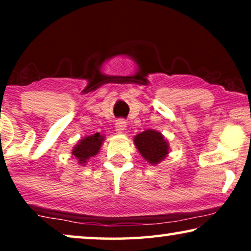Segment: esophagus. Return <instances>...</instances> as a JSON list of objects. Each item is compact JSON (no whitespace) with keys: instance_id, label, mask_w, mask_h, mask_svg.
Here are the masks:
<instances>
[{"instance_id":"34e87169","label":"esophagus","mask_w":251,"mask_h":251,"mask_svg":"<svg viewBox=\"0 0 251 251\" xmlns=\"http://www.w3.org/2000/svg\"><path fill=\"white\" fill-rule=\"evenodd\" d=\"M115 126H116V131L121 133V132H123L126 130V122L123 119H120V120H118V121H116Z\"/></svg>"}]
</instances>
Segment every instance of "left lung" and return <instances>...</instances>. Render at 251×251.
<instances>
[{"instance_id": "8db88e82", "label": "left lung", "mask_w": 251, "mask_h": 251, "mask_svg": "<svg viewBox=\"0 0 251 251\" xmlns=\"http://www.w3.org/2000/svg\"><path fill=\"white\" fill-rule=\"evenodd\" d=\"M135 145L139 153L151 164H157L169 153V145L160 132L145 130L135 137Z\"/></svg>"}]
</instances>
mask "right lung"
Listing matches in <instances>:
<instances>
[{
	"mask_svg": "<svg viewBox=\"0 0 251 251\" xmlns=\"http://www.w3.org/2000/svg\"><path fill=\"white\" fill-rule=\"evenodd\" d=\"M104 138L105 137L99 135L98 132L95 133V135L84 137L74 147V150L72 151V154L76 157L78 163L84 166L90 157L95 156L99 152L101 144L104 142Z\"/></svg>",
	"mask_w": 251,
	"mask_h": 251,
	"instance_id": "add662e5",
	"label": "right lung"
}]
</instances>
